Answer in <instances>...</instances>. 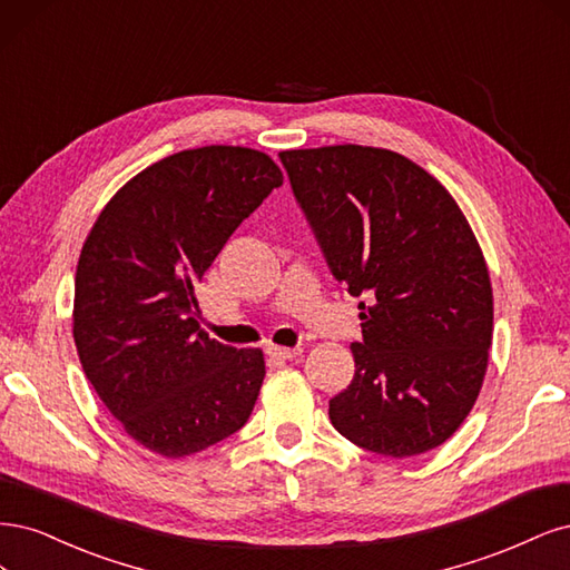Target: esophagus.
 <instances>
[{
	"label": "esophagus",
	"instance_id": "obj_1",
	"mask_svg": "<svg viewBox=\"0 0 570 570\" xmlns=\"http://www.w3.org/2000/svg\"><path fill=\"white\" fill-rule=\"evenodd\" d=\"M303 353V347L296 345V347H282V345H269L267 347V355L274 357V360H293L298 357Z\"/></svg>",
	"mask_w": 570,
	"mask_h": 570
}]
</instances>
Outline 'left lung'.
Segmentation results:
<instances>
[{"mask_svg":"<svg viewBox=\"0 0 570 570\" xmlns=\"http://www.w3.org/2000/svg\"><path fill=\"white\" fill-rule=\"evenodd\" d=\"M326 265L360 303L355 376L334 429L385 456L429 452L462 426L492 343V286L450 191L410 158L341 144L282 151Z\"/></svg>","mask_w":570,"mask_h":570,"instance_id":"1","label":"left lung"}]
</instances>
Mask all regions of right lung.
<instances>
[{"label": "right lung", "instance_id": "1", "mask_svg": "<svg viewBox=\"0 0 570 570\" xmlns=\"http://www.w3.org/2000/svg\"><path fill=\"white\" fill-rule=\"evenodd\" d=\"M282 181L277 163L244 146L179 151L127 181L91 227L72 338L97 395L146 450L179 459L248 421L263 351L200 332L194 286Z\"/></svg>", "mask_w": 570, "mask_h": 570}]
</instances>
